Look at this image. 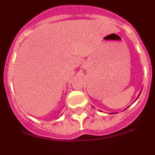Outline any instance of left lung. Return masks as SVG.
<instances>
[{"label": "left lung", "mask_w": 155, "mask_h": 155, "mask_svg": "<svg viewBox=\"0 0 155 155\" xmlns=\"http://www.w3.org/2000/svg\"><path fill=\"white\" fill-rule=\"evenodd\" d=\"M140 92L139 95H140ZM139 95H138V97H139ZM138 97H137V98H138ZM93 107H94V106H93ZM111 114H113V113H111Z\"/></svg>", "instance_id": "left-lung-1"}]
</instances>
